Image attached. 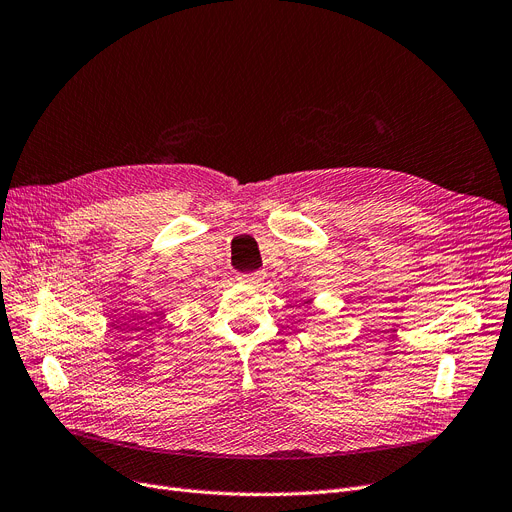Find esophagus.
<instances>
[{
	"label": "esophagus",
	"mask_w": 512,
	"mask_h": 512,
	"mask_svg": "<svg viewBox=\"0 0 512 512\" xmlns=\"http://www.w3.org/2000/svg\"><path fill=\"white\" fill-rule=\"evenodd\" d=\"M262 279H264V273H260V271L239 275V281H243V283H250V285H256V283H260Z\"/></svg>",
	"instance_id": "1"
}]
</instances>
